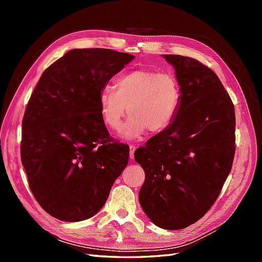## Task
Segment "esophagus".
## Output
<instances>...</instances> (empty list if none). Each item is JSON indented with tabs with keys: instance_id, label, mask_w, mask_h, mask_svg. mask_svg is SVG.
Masks as SVG:
<instances>
[{
	"instance_id": "obj_1",
	"label": "esophagus",
	"mask_w": 262,
	"mask_h": 262,
	"mask_svg": "<svg viewBox=\"0 0 262 262\" xmlns=\"http://www.w3.org/2000/svg\"><path fill=\"white\" fill-rule=\"evenodd\" d=\"M135 149H136V146L134 145V144H130L129 145V158L133 160L134 159V152H135Z\"/></svg>"
}]
</instances>
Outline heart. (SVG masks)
<instances>
[{
    "label": "heart",
    "instance_id": "b5f03b06",
    "mask_svg": "<svg viewBox=\"0 0 262 262\" xmlns=\"http://www.w3.org/2000/svg\"><path fill=\"white\" fill-rule=\"evenodd\" d=\"M103 124L118 129L125 115H130L120 135L134 140L149 129L163 133L173 124L181 105V88L171 73L154 70H134L116 80V91L104 86L99 94Z\"/></svg>",
    "mask_w": 262,
    "mask_h": 262
}]
</instances>
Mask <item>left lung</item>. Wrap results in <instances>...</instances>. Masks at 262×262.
Returning <instances> with one entry per match:
<instances>
[{"label":"left lung","instance_id":"left-lung-1","mask_svg":"<svg viewBox=\"0 0 262 262\" xmlns=\"http://www.w3.org/2000/svg\"><path fill=\"white\" fill-rule=\"evenodd\" d=\"M181 88L173 124L136 149L145 172L138 194L151 222L181 230L213 206L230 174L235 151V113L219 77L198 60L163 55Z\"/></svg>","mask_w":262,"mask_h":262}]
</instances>
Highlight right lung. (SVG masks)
I'll list each match as a JSON object with an SVG mask.
<instances>
[{"label":"right lung","mask_w":262,"mask_h":262,"mask_svg":"<svg viewBox=\"0 0 262 262\" xmlns=\"http://www.w3.org/2000/svg\"><path fill=\"white\" fill-rule=\"evenodd\" d=\"M135 56L104 48L72 49L41 74L22 120L21 161L31 192L64 222L102 208L129 147L114 142L99 94Z\"/></svg>","instance_id":"right-lung-1"}]
</instances>
